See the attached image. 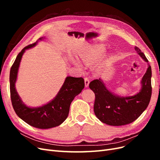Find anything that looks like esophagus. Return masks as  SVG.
<instances>
[{
    "label": "esophagus",
    "instance_id": "esophagus-1",
    "mask_svg": "<svg viewBox=\"0 0 160 160\" xmlns=\"http://www.w3.org/2000/svg\"><path fill=\"white\" fill-rule=\"evenodd\" d=\"M89 85V80L88 78L85 77V88H88Z\"/></svg>",
    "mask_w": 160,
    "mask_h": 160
}]
</instances>
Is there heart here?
<instances>
[{
    "label": "heart",
    "mask_w": 160,
    "mask_h": 160,
    "mask_svg": "<svg viewBox=\"0 0 160 160\" xmlns=\"http://www.w3.org/2000/svg\"><path fill=\"white\" fill-rule=\"evenodd\" d=\"M105 51L106 46L105 45H96L92 47L89 50L81 52L79 55V59L85 65H93L100 59V58L102 57ZM111 58H112V55H109L106 57L103 63H101L95 67L94 69L95 72H97V73H99V72L102 71L103 70L105 65L111 59ZM71 62L79 70H82V69H83V67H82L81 62L78 60L72 59Z\"/></svg>",
    "instance_id": "b5f03b06"
}]
</instances>
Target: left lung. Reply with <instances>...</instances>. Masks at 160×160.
I'll return each instance as SVG.
<instances>
[{
  "mask_svg": "<svg viewBox=\"0 0 160 160\" xmlns=\"http://www.w3.org/2000/svg\"><path fill=\"white\" fill-rule=\"evenodd\" d=\"M135 50L144 61L146 57L138 47ZM152 68L148 63L146 72L141 81V89L132 96H119L106 88L101 79H95L89 83L94 92L95 100L94 113L101 122L113 126L132 123L146 109L152 96Z\"/></svg>",
  "mask_w": 160,
  "mask_h": 160,
  "instance_id": "left-lung-1",
  "label": "left lung"
}]
</instances>
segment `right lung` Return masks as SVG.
Instances as JSON below:
<instances>
[{"mask_svg":"<svg viewBox=\"0 0 160 160\" xmlns=\"http://www.w3.org/2000/svg\"><path fill=\"white\" fill-rule=\"evenodd\" d=\"M44 38L45 37L38 38L36 42L25 47L18 53L11 69L9 81L12 105L17 115L32 127L49 129L59 126L67 118L70 105L75 96L83 89L85 83L82 77L68 76L65 78L57 95L49 102L36 108L28 107L22 102L15 87L22 57L26 50L36 46L38 41H42Z\"/></svg>","mask_w":160,"mask_h":160,"instance_id":"add662e5","label":"right lung"}]
</instances>
